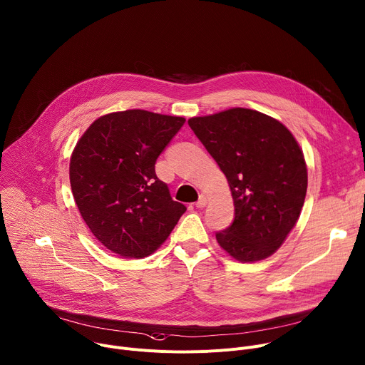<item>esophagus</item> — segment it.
Listing matches in <instances>:
<instances>
[{"mask_svg": "<svg viewBox=\"0 0 365 365\" xmlns=\"http://www.w3.org/2000/svg\"><path fill=\"white\" fill-rule=\"evenodd\" d=\"M206 203H207V197H206L205 195H200V196H199V199L196 200L195 206H196V207H205V206H206Z\"/></svg>", "mask_w": 365, "mask_h": 365, "instance_id": "esophagus-1", "label": "esophagus"}]
</instances>
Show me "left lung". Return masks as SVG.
<instances>
[{
    "mask_svg": "<svg viewBox=\"0 0 365 365\" xmlns=\"http://www.w3.org/2000/svg\"><path fill=\"white\" fill-rule=\"evenodd\" d=\"M222 173L234 199L232 224L217 232L235 259L270 257L296 225L304 203L307 169L293 134L277 120L231 108L187 121Z\"/></svg>",
    "mask_w": 365,
    "mask_h": 365,
    "instance_id": "left-lung-1",
    "label": "left lung"
}]
</instances>
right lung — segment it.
I'll return each mask as SVG.
<instances>
[{
    "instance_id": "obj_1",
    "label": "right lung",
    "mask_w": 365,
    "mask_h": 365,
    "mask_svg": "<svg viewBox=\"0 0 365 365\" xmlns=\"http://www.w3.org/2000/svg\"><path fill=\"white\" fill-rule=\"evenodd\" d=\"M185 121L144 110L111 113L76 143L69 178L78 210L95 238L123 258L153 254L186 211L154 170Z\"/></svg>"
}]
</instances>
